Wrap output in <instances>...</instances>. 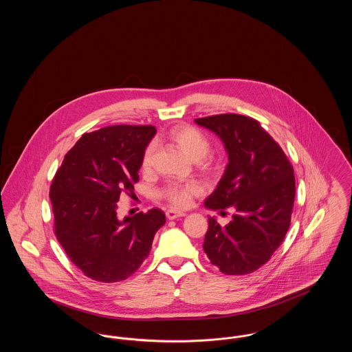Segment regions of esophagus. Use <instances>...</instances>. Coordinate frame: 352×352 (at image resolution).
I'll return each instance as SVG.
<instances>
[{
	"instance_id": "esophagus-1",
	"label": "esophagus",
	"mask_w": 352,
	"mask_h": 352,
	"mask_svg": "<svg viewBox=\"0 0 352 352\" xmlns=\"http://www.w3.org/2000/svg\"><path fill=\"white\" fill-rule=\"evenodd\" d=\"M165 214H166V218H168V220L182 218V217H184V212H181V211H175V210H168Z\"/></svg>"
}]
</instances>
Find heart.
Masks as SVG:
<instances>
[{"mask_svg": "<svg viewBox=\"0 0 352 352\" xmlns=\"http://www.w3.org/2000/svg\"><path fill=\"white\" fill-rule=\"evenodd\" d=\"M168 141L184 155L198 162L203 173L211 174L217 170V162L214 158L207 157L211 151L210 140L194 126L177 125L168 131ZM155 148L151 144L145 148L141 157V171L144 174H151L154 168ZM201 187L197 184H170L158 188L154 192L157 201H166L173 208H186L191 204L194 198L201 195Z\"/></svg>", "mask_w": 352, "mask_h": 352, "instance_id": "heart-1", "label": "heart"}]
</instances>
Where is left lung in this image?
I'll list each match as a JSON object with an SVG mask.
<instances>
[{
  "label": "left lung",
  "mask_w": 352,
  "mask_h": 352,
  "mask_svg": "<svg viewBox=\"0 0 352 352\" xmlns=\"http://www.w3.org/2000/svg\"><path fill=\"white\" fill-rule=\"evenodd\" d=\"M195 122L218 134L230 160L206 207L221 214L234 210L227 226L208 218L203 250L221 273L250 274L267 264L284 241L296 198L294 170L254 118L223 113Z\"/></svg>",
  "instance_id": "obj_1"
}]
</instances>
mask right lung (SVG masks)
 <instances>
[{
  "label": "right lung",
  "instance_id": "add662e5",
  "mask_svg": "<svg viewBox=\"0 0 352 352\" xmlns=\"http://www.w3.org/2000/svg\"><path fill=\"white\" fill-rule=\"evenodd\" d=\"M153 125H112L84 133L68 151L50 186L54 232L68 258L100 283L132 276L148 258L165 214L153 208L118 219L122 194L133 195Z\"/></svg>",
  "mask_w": 352,
  "mask_h": 352
}]
</instances>
